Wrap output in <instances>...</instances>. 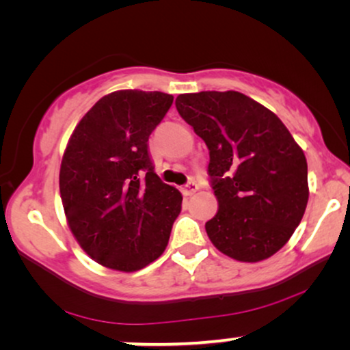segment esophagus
<instances>
[{
	"instance_id": "obj_1",
	"label": "esophagus",
	"mask_w": 350,
	"mask_h": 350,
	"mask_svg": "<svg viewBox=\"0 0 350 350\" xmlns=\"http://www.w3.org/2000/svg\"><path fill=\"white\" fill-rule=\"evenodd\" d=\"M198 189H199L198 183H194V181H191V183H188L186 186H183V189H181V191H183V194H185V196H193Z\"/></svg>"
}]
</instances>
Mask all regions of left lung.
<instances>
[{
    "label": "left lung",
    "mask_w": 350,
    "mask_h": 350,
    "mask_svg": "<svg viewBox=\"0 0 350 350\" xmlns=\"http://www.w3.org/2000/svg\"><path fill=\"white\" fill-rule=\"evenodd\" d=\"M180 116L210 151L218 212L205 231L223 255L258 262L290 241L309 199L308 162L271 109L236 90L181 94Z\"/></svg>",
    "instance_id": "8db88e82"
}]
</instances>
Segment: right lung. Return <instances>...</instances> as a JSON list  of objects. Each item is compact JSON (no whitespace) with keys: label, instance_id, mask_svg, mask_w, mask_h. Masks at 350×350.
I'll list each match as a JSON object with an SVG mask.
<instances>
[{"label":"right lung","instance_id":"add662e5","mask_svg":"<svg viewBox=\"0 0 350 350\" xmlns=\"http://www.w3.org/2000/svg\"><path fill=\"white\" fill-rule=\"evenodd\" d=\"M172 103L170 94L116 90L84 114L66 143L59 175L66 223L108 269L140 271L169 243L183 198L156 175L148 138Z\"/></svg>","mask_w":350,"mask_h":350}]
</instances>
